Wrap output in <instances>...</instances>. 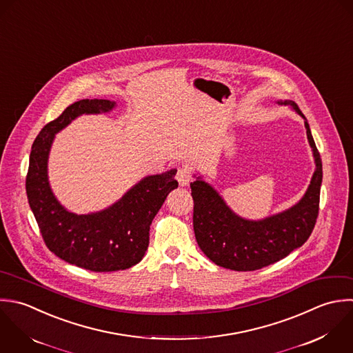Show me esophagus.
<instances>
[{
	"label": "esophagus",
	"mask_w": 353,
	"mask_h": 353,
	"mask_svg": "<svg viewBox=\"0 0 353 353\" xmlns=\"http://www.w3.org/2000/svg\"><path fill=\"white\" fill-rule=\"evenodd\" d=\"M176 179L180 185H188L192 180V172L188 166H180L176 173Z\"/></svg>",
	"instance_id": "34e87169"
}]
</instances>
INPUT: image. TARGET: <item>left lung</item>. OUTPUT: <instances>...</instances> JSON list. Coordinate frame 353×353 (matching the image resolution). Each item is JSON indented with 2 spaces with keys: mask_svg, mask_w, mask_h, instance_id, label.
<instances>
[{
  "mask_svg": "<svg viewBox=\"0 0 353 353\" xmlns=\"http://www.w3.org/2000/svg\"><path fill=\"white\" fill-rule=\"evenodd\" d=\"M278 103L292 105L305 118L294 101ZM305 129L316 170L304 198L283 213L260 221L245 220L236 216L208 183L201 179L191 183L195 238L201 250L214 264L234 271H256L285 259L307 242L319 214L323 172L321 154L307 121Z\"/></svg>",
  "mask_w": 353,
  "mask_h": 353,
  "instance_id": "1",
  "label": "left lung"
}]
</instances>
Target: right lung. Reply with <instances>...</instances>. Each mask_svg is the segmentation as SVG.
<instances>
[{
	"label": "right lung",
	"instance_id": "obj_1",
	"mask_svg": "<svg viewBox=\"0 0 353 353\" xmlns=\"http://www.w3.org/2000/svg\"><path fill=\"white\" fill-rule=\"evenodd\" d=\"M115 105L103 99H83L68 105L37 136L30 154L26 192L46 248L59 259L93 272L126 270L145 254L150 225L168 194L179 187L176 169L148 176L108 209L77 216L54 198L46 163L54 133L81 114L107 112Z\"/></svg>",
	"mask_w": 353,
	"mask_h": 353
}]
</instances>
